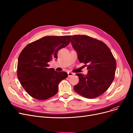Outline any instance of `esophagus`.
Listing matches in <instances>:
<instances>
[{
  "mask_svg": "<svg viewBox=\"0 0 133 133\" xmlns=\"http://www.w3.org/2000/svg\"><path fill=\"white\" fill-rule=\"evenodd\" d=\"M67 74H68V77H71V76H72L73 75H74V73H72V72H68Z\"/></svg>",
  "mask_w": 133,
  "mask_h": 133,
  "instance_id": "obj_1",
  "label": "esophagus"
}]
</instances>
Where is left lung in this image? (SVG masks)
Segmentation results:
<instances>
[{
    "mask_svg": "<svg viewBox=\"0 0 133 133\" xmlns=\"http://www.w3.org/2000/svg\"><path fill=\"white\" fill-rule=\"evenodd\" d=\"M81 63H84L87 75L76 74L79 82L74 86L78 94L88 99L102 95L114 79L116 61L111 51L101 41L85 35H74L71 39Z\"/></svg>",
    "mask_w": 133,
    "mask_h": 133,
    "instance_id": "left-lung-1",
    "label": "left lung"
}]
</instances>
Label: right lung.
<instances>
[{
	"label": "right lung",
	"mask_w": 133,
	"mask_h": 133,
	"mask_svg": "<svg viewBox=\"0 0 133 133\" xmlns=\"http://www.w3.org/2000/svg\"><path fill=\"white\" fill-rule=\"evenodd\" d=\"M72 36H46L24 48L18 58L17 74L28 94L39 100L55 95L58 85L68 76L65 72L48 68V62L57 58V52L70 43Z\"/></svg>",
	"instance_id": "right-lung-1"
}]
</instances>
